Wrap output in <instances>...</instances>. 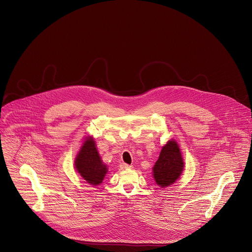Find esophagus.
I'll use <instances>...</instances> for the list:
<instances>
[{
  "label": "esophagus",
  "instance_id": "34e87169",
  "mask_svg": "<svg viewBox=\"0 0 252 252\" xmlns=\"http://www.w3.org/2000/svg\"><path fill=\"white\" fill-rule=\"evenodd\" d=\"M130 168H132L131 165H128V164H122L121 165V169H130Z\"/></svg>",
  "mask_w": 252,
  "mask_h": 252
}]
</instances>
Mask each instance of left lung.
Listing matches in <instances>:
<instances>
[{
	"label": "left lung",
	"instance_id": "obj_1",
	"mask_svg": "<svg viewBox=\"0 0 252 252\" xmlns=\"http://www.w3.org/2000/svg\"><path fill=\"white\" fill-rule=\"evenodd\" d=\"M184 168L180 148L175 141H169L162 149L158 161L153 168L154 178L161 188L174 184Z\"/></svg>",
	"mask_w": 252,
	"mask_h": 252
}]
</instances>
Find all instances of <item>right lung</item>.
<instances>
[{"label":"right lung","mask_w":252,"mask_h":252,"mask_svg":"<svg viewBox=\"0 0 252 252\" xmlns=\"http://www.w3.org/2000/svg\"><path fill=\"white\" fill-rule=\"evenodd\" d=\"M75 168L80 176L90 185L102 183L107 167L101 162L93 139L87 138L75 159Z\"/></svg>","instance_id":"add662e5"}]
</instances>
